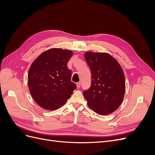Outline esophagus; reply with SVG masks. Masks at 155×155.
<instances>
[{"label": "esophagus", "mask_w": 155, "mask_h": 155, "mask_svg": "<svg viewBox=\"0 0 155 155\" xmlns=\"http://www.w3.org/2000/svg\"><path fill=\"white\" fill-rule=\"evenodd\" d=\"M76 85H77V88H80V87H81V83H76Z\"/></svg>", "instance_id": "obj_1"}]
</instances>
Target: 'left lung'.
Instances as JSON below:
<instances>
[{"label": "left lung", "instance_id": "8db88e82", "mask_svg": "<svg viewBox=\"0 0 155 155\" xmlns=\"http://www.w3.org/2000/svg\"><path fill=\"white\" fill-rule=\"evenodd\" d=\"M84 57L92 77L91 87L83 92L88 106L100 115L111 114L124 100L125 81L122 68L107 53L87 51Z\"/></svg>", "mask_w": 155, "mask_h": 155}]
</instances>
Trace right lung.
<instances>
[{
  "mask_svg": "<svg viewBox=\"0 0 155 155\" xmlns=\"http://www.w3.org/2000/svg\"><path fill=\"white\" fill-rule=\"evenodd\" d=\"M72 55L71 50L53 48L45 51L32 63L28 85L34 101L43 109H58L76 88L71 81V70L67 67Z\"/></svg>",
  "mask_w": 155,
  "mask_h": 155,
  "instance_id": "right-lung-1",
  "label": "right lung"
}]
</instances>
